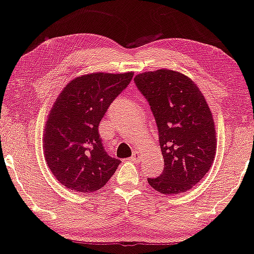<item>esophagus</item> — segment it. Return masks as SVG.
<instances>
[{
  "label": "esophagus",
  "instance_id": "obj_1",
  "mask_svg": "<svg viewBox=\"0 0 254 254\" xmlns=\"http://www.w3.org/2000/svg\"><path fill=\"white\" fill-rule=\"evenodd\" d=\"M139 158H141V153L137 152V151H135V152L133 153V156L130 157V160L134 161V163H138Z\"/></svg>",
  "mask_w": 254,
  "mask_h": 254
}]
</instances>
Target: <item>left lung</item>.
I'll return each mask as SVG.
<instances>
[{"mask_svg":"<svg viewBox=\"0 0 254 254\" xmlns=\"http://www.w3.org/2000/svg\"><path fill=\"white\" fill-rule=\"evenodd\" d=\"M134 81L154 116L165 164L149 185L164 194L186 192L215 158V125L207 102L192 80L172 69L139 73Z\"/></svg>","mask_w":254,"mask_h":254,"instance_id":"1","label":"left lung"}]
</instances>
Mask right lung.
Wrapping results in <instances>:
<instances>
[{"label":"right lung","mask_w":254,"mask_h":254,"mask_svg":"<svg viewBox=\"0 0 254 254\" xmlns=\"http://www.w3.org/2000/svg\"><path fill=\"white\" fill-rule=\"evenodd\" d=\"M134 72L84 74L69 81L49 111L43 150L58 182L76 192L103 188L121 163L102 145L98 125Z\"/></svg>","instance_id":"right-lung-1"}]
</instances>
